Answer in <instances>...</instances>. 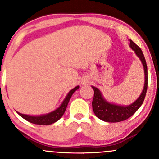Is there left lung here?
Segmentation results:
<instances>
[{
	"label": "left lung",
	"instance_id": "1",
	"mask_svg": "<svg viewBox=\"0 0 159 159\" xmlns=\"http://www.w3.org/2000/svg\"><path fill=\"white\" fill-rule=\"evenodd\" d=\"M129 47L134 51L138 57L143 64L144 69V86L141 93L134 102L129 105H116L107 102L104 98L102 93L97 87L92 86L94 90V96L93 99V110L95 115L98 119L107 123H117L127 120L132 116L139 109L143 102L147 90V66L141 49L137 45L132 39H129Z\"/></svg>",
	"mask_w": 159,
	"mask_h": 159
}]
</instances>
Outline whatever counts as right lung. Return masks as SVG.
I'll return each instance as SVG.
<instances>
[{
    "label": "right lung",
    "mask_w": 159,
    "mask_h": 159,
    "mask_svg": "<svg viewBox=\"0 0 159 159\" xmlns=\"http://www.w3.org/2000/svg\"><path fill=\"white\" fill-rule=\"evenodd\" d=\"M79 86H77L75 88L71 90L68 93V94L66 95L64 100L63 101V102L61 103V105H60L56 110L52 111V112L48 113V114H41V115H27V114H23L21 113L16 112L19 114L21 117L24 118L25 120H26L27 121L30 122V123L36 124V125H51V124L54 123L55 122L59 120L62 117L63 114H64L66 109L67 105L70 100L71 97H72V94L75 92L76 90L79 88Z\"/></svg>",
    "instance_id": "right-lung-1"
}]
</instances>
